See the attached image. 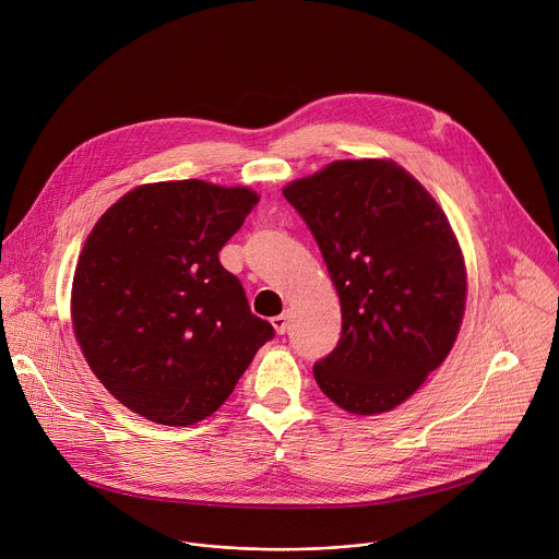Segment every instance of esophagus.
Returning a JSON list of instances; mask_svg holds the SVG:
<instances>
[{"instance_id":"1","label":"esophagus","mask_w":559,"mask_h":559,"mask_svg":"<svg viewBox=\"0 0 559 559\" xmlns=\"http://www.w3.org/2000/svg\"><path fill=\"white\" fill-rule=\"evenodd\" d=\"M287 323H289V316L287 313H278L272 318V325L276 330V334H285L287 332Z\"/></svg>"}]
</instances>
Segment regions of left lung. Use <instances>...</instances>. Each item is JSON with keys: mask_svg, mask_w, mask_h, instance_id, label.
Wrapping results in <instances>:
<instances>
[{"mask_svg": "<svg viewBox=\"0 0 559 559\" xmlns=\"http://www.w3.org/2000/svg\"><path fill=\"white\" fill-rule=\"evenodd\" d=\"M283 197L341 298V341L313 365L318 386L349 414L391 412L442 365L462 325L466 272L444 212L380 158L334 162Z\"/></svg>", "mask_w": 559, "mask_h": 559, "instance_id": "1", "label": "left lung"}]
</instances>
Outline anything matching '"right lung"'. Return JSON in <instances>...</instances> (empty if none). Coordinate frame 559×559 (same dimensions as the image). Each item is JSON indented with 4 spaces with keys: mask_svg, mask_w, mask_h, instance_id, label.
<instances>
[{
    "mask_svg": "<svg viewBox=\"0 0 559 559\" xmlns=\"http://www.w3.org/2000/svg\"><path fill=\"white\" fill-rule=\"evenodd\" d=\"M259 203L250 188H134L93 227L72 281V328L121 405L168 427L212 416L274 328L218 252Z\"/></svg>",
    "mask_w": 559,
    "mask_h": 559,
    "instance_id": "1",
    "label": "right lung"
}]
</instances>
